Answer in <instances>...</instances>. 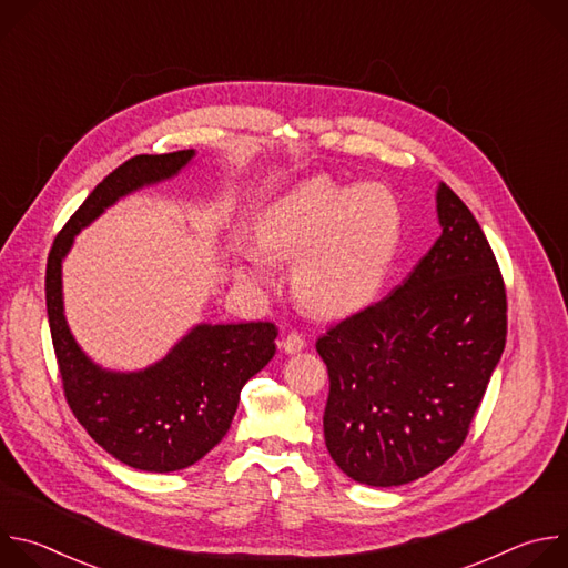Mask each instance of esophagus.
Instances as JSON below:
<instances>
[{
	"label": "esophagus",
	"instance_id": "34e87169",
	"mask_svg": "<svg viewBox=\"0 0 568 568\" xmlns=\"http://www.w3.org/2000/svg\"><path fill=\"white\" fill-rule=\"evenodd\" d=\"M305 346V339L298 335V333H290L283 342H281V348L287 353V355H294L298 351H303Z\"/></svg>",
	"mask_w": 568,
	"mask_h": 568
}]
</instances>
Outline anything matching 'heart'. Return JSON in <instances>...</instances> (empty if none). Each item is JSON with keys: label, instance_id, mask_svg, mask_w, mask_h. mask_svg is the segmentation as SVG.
<instances>
[{"label": "heart", "instance_id": "heart-1", "mask_svg": "<svg viewBox=\"0 0 568 568\" xmlns=\"http://www.w3.org/2000/svg\"><path fill=\"white\" fill-rule=\"evenodd\" d=\"M399 233L402 213L393 191L382 184L339 186L328 178L298 184L256 222L263 250L296 258V296L326 316L348 314L379 292ZM270 276V263L258 252H247L240 278L267 283Z\"/></svg>", "mask_w": 568, "mask_h": 568}]
</instances>
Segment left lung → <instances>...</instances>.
<instances>
[{
	"label": "left lung",
	"mask_w": 568,
	"mask_h": 568,
	"mask_svg": "<svg viewBox=\"0 0 568 568\" xmlns=\"http://www.w3.org/2000/svg\"><path fill=\"white\" fill-rule=\"evenodd\" d=\"M436 211L443 233L404 283L316 342L331 377L326 447L373 488L412 483L458 452L506 348L488 237L447 184Z\"/></svg>",
	"instance_id": "1"
}]
</instances>
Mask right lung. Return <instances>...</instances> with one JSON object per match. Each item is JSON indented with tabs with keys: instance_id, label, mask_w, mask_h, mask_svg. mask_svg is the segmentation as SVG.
<instances>
[{
	"instance_id": "add662e5",
	"label": "right lung",
	"mask_w": 568,
	"mask_h": 568,
	"mask_svg": "<svg viewBox=\"0 0 568 568\" xmlns=\"http://www.w3.org/2000/svg\"><path fill=\"white\" fill-rule=\"evenodd\" d=\"M195 150L136 154L112 171L58 233L47 261V314L64 397L78 423L116 460L143 471H178L206 456L229 432L240 390L276 353V326L197 323L166 357L121 373L94 364L67 326L62 261L80 229L121 197L175 178Z\"/></svg>"
}]
</instances>
